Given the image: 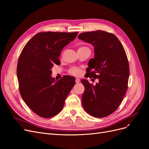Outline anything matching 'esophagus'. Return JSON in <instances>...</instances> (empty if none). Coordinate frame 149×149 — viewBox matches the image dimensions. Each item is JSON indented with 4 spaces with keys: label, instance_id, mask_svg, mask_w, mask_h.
I'll return each instance as SVG.
<instances>
[{
    "label": "esophagus",
    "instance_id": "34e87169",
    "mask_svg": "<svg viewBox=\"0 0 149 149\" xmlns=\"http://www.w3.org/2000/svg\"><path fill=\"white\" fill-rule=\"evenodd\" d=\"M75 82H76V84H78V83L80 82V80H79V79L76 78V81H75Z\"/></svg>",
    "mask_w": 149,
    "mask_h": 149
}]
</instances>
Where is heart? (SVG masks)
<instances>
[{
  "label": "heart",
  "mask_w": 149,
  "mask_h": 149,
  "mask_svg": "<svg viewBox=\"0 0 149 149\" xmlns=\"http://www.w3.org/2000/svg\"><path fill=\"white\" fill-rule=\"evenodd\" d=\"M69 73L74 76H79L81 73V70L78 67H73L69 70Z\"/></svg>",
  "instance_id": "obj_1"
}]
</instances>
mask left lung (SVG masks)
Here are the masks:
<instances>
[{
  "label": "left lung",
  "mask_w": 149,
  "mask_h": 149,
  "mask_svg": "<svg viewBox=\"0 0 149 149\" xmlns=\"http://www.w3.org/2000/svg\"><path fill=\"white\" fill-rule=\"evenodd\" d=\"M78 38L94 47V58L88 63L87 78L98 79L96 85L83 79L82 104L95 118H104L118 109L127 89L129 66L124 48L114 34L102 30L80 33Z\"/></svg>",
  "instance_id": "left-lung-1"
}]
</instances>
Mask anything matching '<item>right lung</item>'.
Masks as SVG:
<instances>
[{"label":"right lung","mask_w":149,"mask_h":149,"mask_svg":"<svg viewBox=\"0 0 149 149\" xmlns=\"http://www.w3.org/2000/svg\"><path fill=\"white\" fill-rule=\"evenodd\" d=\"M78 32H40L25 45L19 58L17 75L23 100L35 114L44 118L62 110L75 78L66 75L56 81L52 77L54 64H60L61 50Z\"/></svg>","instance_id":"add662e5"}]
</instances>
